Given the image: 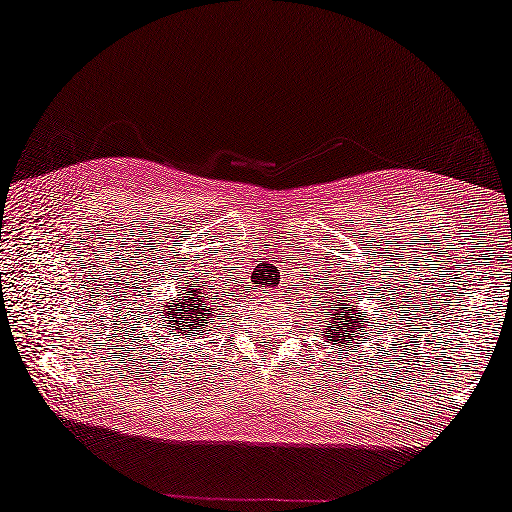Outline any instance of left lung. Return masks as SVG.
Instances as JSON below:
<instances>
[{
  "instance_id": "8db88e82",
  "label": "left lung",
  "mask_w": 512,
  "mask_h": 512,
  "mask_svg": "<svg viewBox=\"0 0 512 512\" xmlns=\"http://www.w3.org/2000/svg\"><path fill=\"white\" fill-rule=\"evenodd\" d=\"M335 291H340V289H335ZM335 291H333V296H335ZM342 291H345V289H342ZM333 296H331V303H328L333 307V310L326 319L324 333H328V338L333 340V345H347L349 340L363 338V331H366V326L361 324L363 314L359 310V303H354V300L347 296V291L340 300H335ZM370 321H373V319H370Z\"/></svg>"
}]
</instances>
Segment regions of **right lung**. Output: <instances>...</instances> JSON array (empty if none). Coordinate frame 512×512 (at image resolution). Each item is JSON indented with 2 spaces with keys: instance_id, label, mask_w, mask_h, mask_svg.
<instances>
[{
  "instance_id": "obj_1",
  "label": "right lung",
  "mask_w": 512,
  "mask_h": 512,
  "mask_svg": "<svg viewBox=\"0 0 512 512\" xmlns=\"http://www.w3.org/2000/svg\"><path fill=\"white\" fill-rule=\"evenodd\" d=\"M179 296L165 305L160 319L165 321L167 335L179 333L181 338L191 340L193 335L202 338L219 310L226 303V293L216 296L212 289H205L202 277L191 275L179 282Z\"/></svg>"
}]
</instances>
